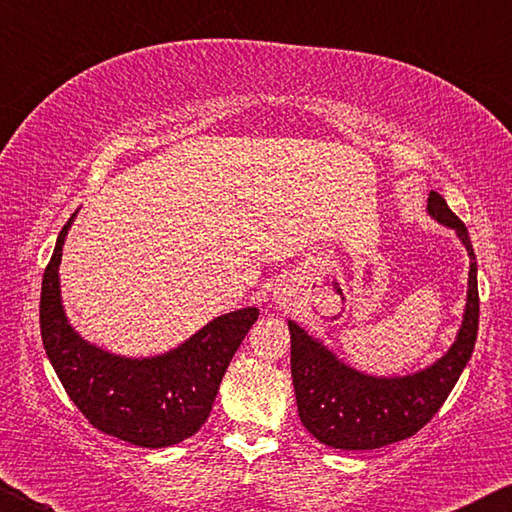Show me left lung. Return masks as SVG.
Returning a JSON list of instances; mask_svg holds the SVG:
<instances>
[{"label":"left lung","instance_id":"1","mask_svg":"<svg viewBox=\"0 0 512 512\" xmlns=\"http://www.w3.org/2000/svg\"><path fill=\"white\" fill-rule=\"evenodd\" d=\"M431 219L447 225L470 257L463 323L449 350L431 366L404 377H375L343 363L323 341L289 320L291 377L298 415L318 443L334 449H377L411 438L427 424L452 393L474 352L479 332L476 255L463 221L440 194L427 201Z\"/></svg>","mask_w":512,"mask_h":512}]
</instances>
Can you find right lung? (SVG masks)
Returning a JSON list of instances; mask_svg holds the SVG:
<instances>
[{"label": "right lung", "instance_id": "1", "mask_svg": "<svg viewBox=\"0 0 512 512\" xmlns=\"http://www.w3.org/2000/svg\"><path fill=\"white\" fill-rule=\"evenodd\" d=\"M72 219L60 230L40 296L42 345L60 384L92 427L137 447H171L210 418L219 384L259 316L244 307L216 316L185 343L155 357H121L85 341L69 325L58 266Z\"/></svg>", "mask_w": 512, "mask_h": 512}]
</instances>
